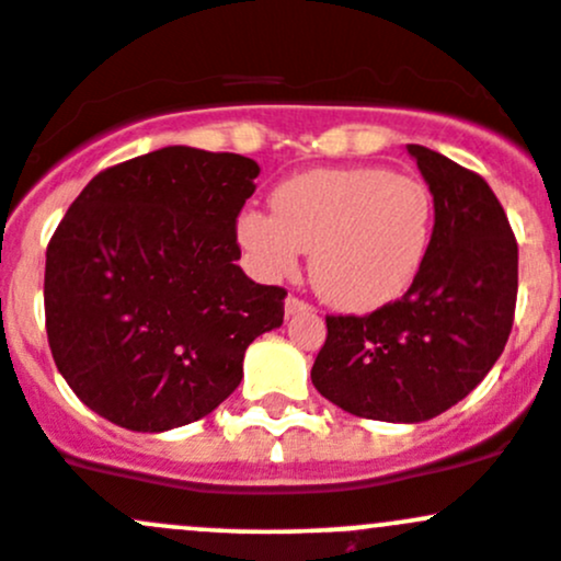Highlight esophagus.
Returning <instances> with one entry per match:
<instances>
[{"label":"esophagus","instance_id":"obj_1","mask_svg":"<svg viewBox=\"0 0 561 561\" xmlns=\"http://www.w3.org/2000/svg\"><path fill=\"white\" fill-rule=\"evenodd\" d=\"M285 312H287V317H293V314H298V312H312V304H307L304 301V298H298V296H287V301H285Z\"/></svg>","mask_w":561,"mask_h":561}]
</instances>
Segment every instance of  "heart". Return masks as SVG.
Wrapping results in <instances>:
<instances>
[{
    "label": "heart",
    "instance_id": "1",
    "mask_svg": "<svg viewBox=\"0 0 561 561\" xmlns=\"http://www.w3.org/2000/svg\"><path fill=\"white\" fill-rule=\"evenodd\" d=\"M274 217L244 211L239 244L265 279L296 274L309 252L314 290L331 307L369 312L399 298L432 247L434 195L388 168H317L282 181Z\"/></svg>",
    "mask_w": 561,
    "mask_h": 561
}]
</instances>
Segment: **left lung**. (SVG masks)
Here are the masks:
<instances>
[{
  "label": "left lung",
  "mask_w": 561,
  "mask_h": 561,
  "mask_svg": "<svg viewBox=\"0 0 561 561\" xmlns=\"http://www.w3.org/2000/svg\"><path fill=\"white\" fill-rule=\"evenodd\" d=\"M434 195V233L410 290L371 314H328L314 388L358 417L421 423L450 410L505 350L518 244L483 175L407 146Z\"/></svg>",
  "instance_id": "8db88e82"
}]
</instances>
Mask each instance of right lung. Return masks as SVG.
Returning <instances> with one entry per match:
<instances>
[{
  "mask_svg": "<svg viewBox=\"0 0 561 561\" xmlns=\"http://www.w3.org/2000/svg\"><path fill=\"white\" fill-rule=\"evenodd\" d=\"M257 162L168 146L94 175L45 252V331L78 399L129 432L217 410L244 353L285 320V287L236 265Z\"/></svg>",
  "mask_w": 561,
  "mask_h": 561,
  "instance_id": "right-lung-1",
  "label": "right lung"
}]
</instances>
